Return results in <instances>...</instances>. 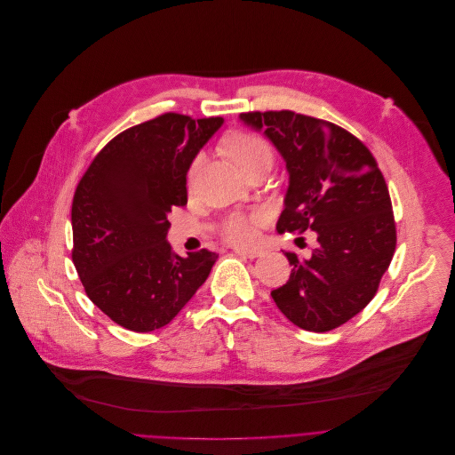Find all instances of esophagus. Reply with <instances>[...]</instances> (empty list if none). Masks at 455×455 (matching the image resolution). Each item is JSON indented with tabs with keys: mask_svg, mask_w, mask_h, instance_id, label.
Wrapping results in <instances>:
<instances>
[{
	"mask_svg": "<svg viewBox=\"0 0 455 455\" xmlns=\"http://www.w3.org/2000/svg\"><path fill=\"white\" fill-rule=\"evenodd\" d=\"M235 252L238 256H243V258H256L261 254L259 249H242V247H235Z\"/></svg>",
	"mask_w": 455,
	"mask_h": 455,
	"instance_id": "obj_1",
	"label": "esophagus"
}]
</instances>
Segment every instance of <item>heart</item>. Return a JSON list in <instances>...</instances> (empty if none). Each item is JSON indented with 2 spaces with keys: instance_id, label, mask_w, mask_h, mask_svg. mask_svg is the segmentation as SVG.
<instances>
[{
  "instance_id": "heart-1",
  "label": "heart",
  "mask_w": 455,
  "mask_h": 455,
  "mask_svg": "<svg viewBox=\"0 0 455 455\" xmlns=\"http://www.w3.org/2000/svg\"><path fill=\"white\" fill-rule=\"evenodd\" d=\"M224 152L240 166L242 172H249L251 168L261 163H272V148L265 138L247 132V131H231L222 140ZM201 166V157L194 159L190 166V179L196 177ZM267 222V213L261 210L254 212H233L226 215L220 222V235L233 245H251L258 240V229Z\"/></svg>"
}]
</instances>
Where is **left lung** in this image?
Returning a JSON list of instances; mask_svg holds the SVG:
<instances>
[{
  "instance_id": "obj_1",
  "label": "left lung",
  "mask_w": 455,
  "mask_h": 455,
  "mask_svg": "<svg viewBox=\"0 0 455 455\" xmlns=\"http://www.w3.org/2000/svg\"><path fill=\"white\" fill-rule=\"evenodd\" d=\"M240 120L275 143L291 175L278 233L314 231L308 258L285 252L289 282L270 296L307 331H330L375 298L396 249L386 179L370 148L346 129L294 111Z\"/></svg>"
}]
</instances>
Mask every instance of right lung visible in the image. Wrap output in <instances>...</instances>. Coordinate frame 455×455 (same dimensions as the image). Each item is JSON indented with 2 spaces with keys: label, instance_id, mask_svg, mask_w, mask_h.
I'll list each match as a JSON object with an SVG mask.
<instances>
[{
  "label": "right lung",
  "instance_id": "1",
  "mask_svg": "<svg viewBox=\"0 0 455 455\" xmlns=\"http://www.w3.org/2000/svg\"><path fill=\"white\" fill-rule=\"evenodd\" d=\"M220 116L164 113L115 136L73 196L71 258L87 298L131 331L168 324L210 276L219 254L172 251L168 213L185 206L187 173Z\"/></svg>",
  "mask_w": 455,
  "mask_h": 455
}]
</instances>
